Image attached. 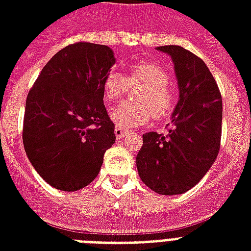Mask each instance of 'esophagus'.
<instances>
[{
  "label": "esophagus",
  "mask_w": 251,
  "mask_h": 251,
  "mask_svg": "<svg viewBox=\"0 0 251 251\" xmlns=\"http://www.w3.org/2000/svg\"><path fill=\"white\" fill-rule=\"evenodd\" d=\"M114 134H116V137H117L118 139H120V138L125 137L126 134H127V130H125V129H122V127H118V126H116V127H114Z\"/></svg>",
  "instance_id": "1"
}]
</instances>
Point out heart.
Returning <instances> with one entry per match:
<instances>
[{
  "label": "heart",
  "instance_id": "b5f03b06",
  "mask_svg": "<svg viewBox=\"0 0 251 251\" xmlns=\"http://www.w3.org/2000/svg\"><path fill=\"white\" fill-rule=\"evenodd\" d=\"M130 88H141L134 96L137 104H122L110 112L114 124L122 127L145 125L151 116L157 121L165 120L178 102V95L169 86L168 73L153 62L134 65L125 75L112 70L102 80V95L108 102L122 100Z\"/></svg>",
  "mask_w": 251,
  "mask_h": 251
}]
</instances>
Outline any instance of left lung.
<instances>
[{
  "mask_svg": "<svg viewBox=\"0 0 251 251\" xmlns=\"http://www.w3.org/2000/svg\"><path fill=\"white\" fill-rule=\"evenodd\" d=\"M175 62L179 87L168 135H143L137 156L139 177L157 194L190 190L218 157L222 141V94L202 58L179 45L159 47Z\"/></svg>",
  "mask_w": 251,
  "mask_h": 251,
  "instance_id": "left-lung-1",
  "label": "left lung"
}]
</instances>
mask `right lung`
I'll use <instances>...</instances> for the list:
<instances>
[{
	"label": "right lung",
	"mask_w": 251,
	"mask_h": 251,
	"mask_svg": "<svg viewBox=\"0 0 251 251\" xmlns=\"http://www.w3.org/2000/svg\"><path fill=\"white\" fill-rule=\"evenodd\" d=\"M114 64L106 45L75 43L48 61L29 90L23 145L36 172L58 190L91 183L116 141L102 80Z\"/></svg>",
	"instance_id": "right-lung-1"
}]
</instances>
